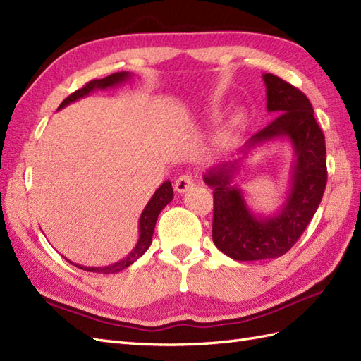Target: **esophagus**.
Here are the masks:
<instances>
[{
  "mask_svg": "<svg viewBox=\"0 0 361 361\" xmlns=\"http://www.w3.org/2000/svg\"><path fill=\"white\" fill-rule=\"evenodd\" d=\"M173 188L178 193H184L193 188V180L192 177H189V175H181V177H178L177 181H175Z\"/></svg>",
  "mask_w": 361,
  "mask_h": 361,
  "instance_id": "esophagus-1",
  "label": "esophagus"
}]
</instances>
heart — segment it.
<instances>
[{
  "label": "heart",
  "instance_id": "heart-1",
  "mask_svg": "<svg viewBox=\"0 0 361 361\" xmlns=\"http://www.w3.org/2000/svg\"><path fill=\"white\" fill-rule=\"evenodd\" d=\"M244 120H245V117L241 111H239V113H235L233 116H230V118L224 123V126L219 129V140L223 143H227L232 140L239 129L243 128Z\"/></svg>",
  "mask_w": 361,
  "mask_h": 361
}]
</instances>
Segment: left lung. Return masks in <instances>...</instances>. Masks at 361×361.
Here are the masks:
<instances>
[{
	"label": "left lung",
	"instance_id": "obj_1",
	"mask_svg": "<svg viewBox=\"0 0 361 361\" xmlns=\"http://www.w3.org/2000/svg\"><path fill=\"white\" fill-rule=\"evenodd\" d=\"M267 111L276 118L238 149V157L209 168L202 180L214 189L212 239L218 250L235 261L274 259L300 238L320 204L326 188L325 135L311 102L302 91L270 73L262 75ZM286 140L296 159L290 189L283 204L270 216L255 214L234 183L243 159L256 147Z\"/></svg>",
	"mask_w": 361,
	"mask_h": 361
}]
</instances>
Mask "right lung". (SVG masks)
I'll return each mask as SVG.
<instances>
[{
  "label": "right lung",
  "instance_id": "obj_1",
  "mask_svg": "<svg viewBox=\"0 0 361 361\" xmlns=\"http://www.w3.org/2000/svg\"><path fill=\"white\" fill-rule=\"evenodd\" d=\"M131 78H133V73L118 71V73H114V75L106 76L104 79L91 80L84 88H80V90L73 92V94H70L66 100L62 102L58 109L66 108L67 105L73 104V102H76L79 99H84V97L90 96L91 92H94L97 90H108V88L117 87L120 84H125V82L131 80ZM172 198H173L172 184L168 180V181H164L161 186L154 192V195L151 197V200L147 201V204H146V207L143 209L142 215H140V219H138V241H137L135 247L131 250V253L125 256L123 259H120V261L111 264V265H105V267H85V265H79V264L71 262V261L67 259V257H66V259L70 264L76 265L78 269H82L85 271H92V273L111 274V273H118V271L128 269L129 265L134 264L138 259V257H142L146 253L147 248L151 247L157 218H159L160 212L172 201Z\"/></svg>",
  "mask_w": 361,
  "mask_h": 361
}]
</instances>
